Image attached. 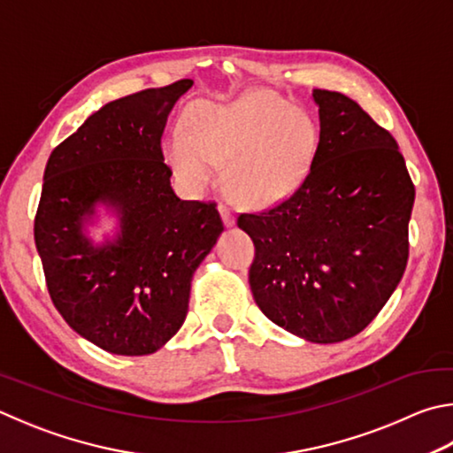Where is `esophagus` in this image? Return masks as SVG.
<instances>
[{
	"label": "esophagus",
	"instance_id": "esophagus-1",
	"mask_svg": "<svg viewBox=\"0 0 453 453\" xmlns=\"http://www.w3.org/2000/svg\"><path fill=\"white\" fill-rule=\"evenodd\" d=\"M218 210H219V213H221V219H224V224H226L227 227H232V226L235 224V218H234L232 210H229L226 203H219Z\"/></svg>",
	"mask_w": 453,
	"mask_h": 453
}]
</instances>
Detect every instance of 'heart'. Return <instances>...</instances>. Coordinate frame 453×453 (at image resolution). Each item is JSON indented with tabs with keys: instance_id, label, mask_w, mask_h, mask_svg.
Segmentation results:
<instances>
[{
	"instance_id": "heart-1",
	"label": "heart",
	"mask_w": 453,
	"mask_h": 453,
	"mask_svg": "<svg viewBox=\"0 0 453 453\" xmlns=\"http://www.w3.org/2000/svg\"><path fill=\"white\" fill-rule=\"evenodd\" d=\"M319 148L311 114L271 93H253L234 104L196 103L182 119V133L164 144L172 172L190 190L210 184L213 168L235 202L269 208L305 182Z\"/></svg>"
}]
</instances>
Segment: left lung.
I'll list each match as a JSON object with an SVG mask.
<instances>
[{
  "label": "left lung",
  "instance_id": "1",
  "mask_svg": "<svg viewBox=\"0 0 453 453\" xmlns=\"http://www.w3.org/2000/svg\"><path fill=\"white\" fill-rule=\"evenodd\" d=\"M315 162L291 198L240 213L255 245L253 299L301 339L331 344L368 326L408 263L414 184L388 130L336 90L315 88Z\"/></svg>",
  "mask_w": 453,
  "mask_h": 453
}]
</instances>
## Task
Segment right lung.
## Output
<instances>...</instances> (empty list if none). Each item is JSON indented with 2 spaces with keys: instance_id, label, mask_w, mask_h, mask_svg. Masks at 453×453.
<instances>
[{
  "instance_id": "1",
  "label": "right lung",
  "mask_w": 453,
  "mask_h": 453,
  "mask_svg": "<svg viewBox=\"0 0 453 453\" xmlns=\"http://www.w3.org/2000/svg\"><path fill=\"white\" fill-rule=\"evenodd\" d=\"M192 79L98 109L49 156L35 245L49 295L73 331L112 355L142 357L182 326L194 271L224 232L216 202L180 200L162 133ZM119 218L112 241L84 235L96 203Z\"/></svg>"
}]
</instances>
